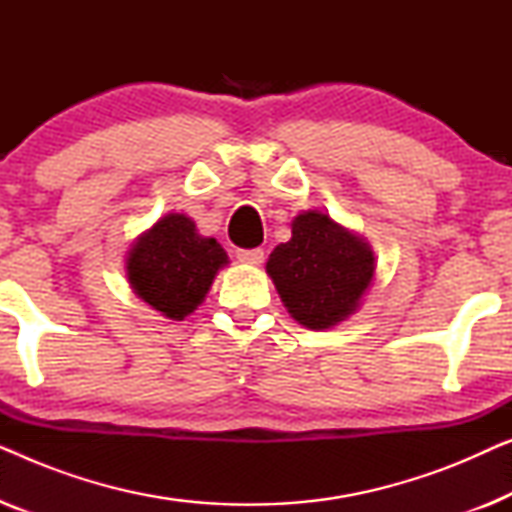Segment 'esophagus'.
<instances>
[{"instance_id": "esophagus-1", "label": "esophagus", "mask_w": 512, "mask_h": 512, "mask_svg": "<svg viewBox=\"0 0 512 512\" xmlns=\"http://www.w3.org/2000/svg\"><path fill=\"white\" fill-rule=\"evenodd\" d=\"M237 258H240V263L244 265H261L263 263V249H240L237 251Z\"/></svg>"}]
</instances>
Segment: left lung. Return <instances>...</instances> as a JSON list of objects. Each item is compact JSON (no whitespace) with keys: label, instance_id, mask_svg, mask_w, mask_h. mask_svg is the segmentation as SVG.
<instances>
[{"label":"left lung","instance_id":"8db88e82","mask_svg":"<svg viewBox=\"0 0 512 512\" xmlns=\"http://www.w3.org/2000/svg\"><path fill=\"white\" fill-rule=\"evenodd\" d=\"M265 272L300 326L328 331L359 312L375 279V254L359 233L307 209L293 216L291 240L272 249Z\"/></svg>","mask_w":512,"mask_h":512}]
</instances>
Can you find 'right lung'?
Wrapping results in <instances>:
<instances>
[{"label":"right lung","instance_id":"right-lung-1","mask_svg":"<svg viewBox=\"0 0 512 512\" xmlns=\"http://www.w3.org/2000/svg\"><path fill=\"white\" fill-rule=\"evenodd\" d=\"M228 263L221 244L200 235L191 216L170 212L135 237L125 256V275L137 298L167 319L184 321Z\"/></svg>","mask_w":512,"mask_h":512}]
</instances>
